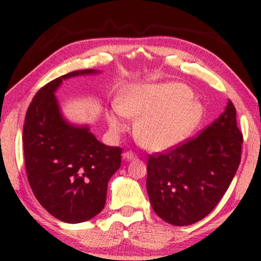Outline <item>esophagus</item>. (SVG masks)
<instances>
[{
	"label": "esophagus",
	"mask_w": 261,
	"mask_h": 261,
	"mask_svg": "<svg viewBox=\"0 0 261 261\" xmlns=\"http://www.w3.org/2000/svg\"><path fill=\"white\" fill-rule=\"evenodd\" d=\"M135 158H137V154H135V153H133V152L128 151V152H124V153H123V159H126V160H133V159H135Z\"/></svg>",
	"instance_id": "obj_1"
}]
</instances>
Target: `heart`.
Segmentation results:
<instances>
[{
  "instance_id": "heart-1",
  "label": "heart",
  "mask_w": 261,
  "mask_h": 261,
  "mask_svg": "<svg viewBox=\"0 0 261 261\" xmlns=\"http://www.w3.org/2000/svg\"><path fill=\"white\" fill-rule=\"evenodd\" d=\"M120 113L137 119L134 135L142 146L149 151L162 152L190 137L204 117V107L187 85L169 82L124 89L116 101V110L106 114L114 133L127 128Z\"/></svg>"
}]
</instances>
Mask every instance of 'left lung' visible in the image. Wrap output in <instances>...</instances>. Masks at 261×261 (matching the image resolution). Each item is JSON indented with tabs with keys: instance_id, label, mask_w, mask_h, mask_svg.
Returning a JSON list of instances; mask_svg holds the SVG:
<instances>
[{
	"instance_id": "obj_1",
	"label": "left lung",
	"mask_w": 261,
	"mask_h": 261,
	"mask_svg": "<svg viewBox=\"0 0 261 261\" xmlns=\"http://www.w3.org/2000/svg\"><path fill=\"white\" fill-rule=\"evenodd\" d=\"M241 145L237 110L228 99L219 119L197 138L164 154L149 156L146 188L156 215L173 226L204 219L237 173Z\"/></svg>"
}]
</instances>
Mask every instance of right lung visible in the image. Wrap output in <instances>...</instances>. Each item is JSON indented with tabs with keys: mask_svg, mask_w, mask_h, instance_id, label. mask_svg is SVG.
<instances>
[{
	"mask_svg": "<svg viewBox=\"0 0 261 261\" xmlns=\"http://www.w3.org/2000/svg\"><path fill=\"white\" fill-rule=\"evenodd\" d=\"M99 72L73 71L49 82L34 96L24 119L28 183L39 203L66 223L85 222L102 212L108 181L121 165L122 149L98 141L88 124L70 122L55 95L63 81Z\"/></svg>",
	"mask_w": 261,
	"mask_h": 261,
	"instance_id": "right-lung-1",
	"label": "right lung"
}]
</instances>
